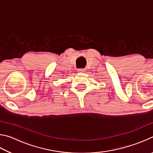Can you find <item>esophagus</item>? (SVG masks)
Wrapping results in <instances>:
<instances>
[{"instance_id":"obj_1","label":"esophagus","mask_w":153,"mask_h":153,"mask_svg":"<svg viewBox=\"0 0 153 153\" xmlns=\"http://www.w3.org/2000/svg\"><path fill=\"white\" fill-rule=\"evenodd\" d=\"M77 71L79 72V73H85L86 72V69H79L77 70Z\"/></svg>"}]
</instances>
